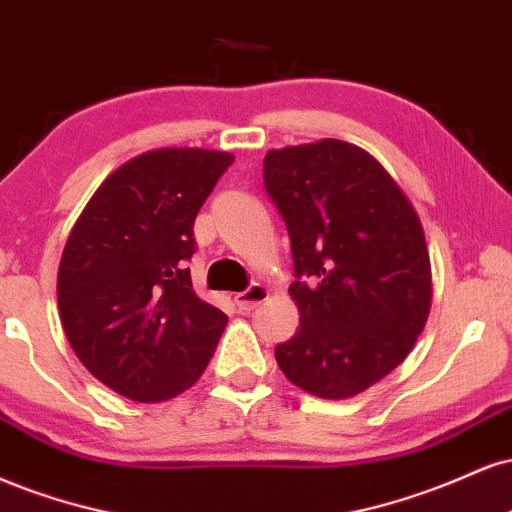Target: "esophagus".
Wrapping results in <instances>:
<instances>
[{
	"mask_svg": "<svg viewBox=\"0 0 512 512\" xmlns=\"http://www.w3.org/2000/svg\"><path fill=\"white\" fill-rule=\"evenodd\" d=\"M268 299V287L261 285V282H254V285L249 287V290L234 294V304L239 306V311H244V314H249V311H254L258 304H263Z\"/></svg>",
	"mask_w": 512,
	"mask_h": 512,
	"instance_id": "esophagus-1",
	"label": "esophagus"
}]
</instances>
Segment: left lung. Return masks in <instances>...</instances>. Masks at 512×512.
Listing matches in <instances>:
<instances>
[{
  "label": "left lung",
  "mask_w": 512,
  "mask_h": 512,
  "mask_svg": "<svg viewBox=\"0 0 512 512\" xmlns=\"http://www.w3.org/2000/svg\"><path fill=\"white\" fill-rule=\"evenodd\" d=\"M263 184L292 242L299 330L275 347L297 388L347 400L412 352L429 318L417 210L374 155L340 138L268 150Z\"/></svg>",
  "instance_id": "1"
}]
</instances>
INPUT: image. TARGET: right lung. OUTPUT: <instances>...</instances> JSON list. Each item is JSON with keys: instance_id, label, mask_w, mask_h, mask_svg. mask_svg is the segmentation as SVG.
Segmentation results:
<instances>
[{"instance_id": "right-lung-1", "label": "right lung", "mask_w": 512, "mask_h": 512, "mask_svg": "<svg viewBox=\"0 0 512 512\" xmlns=\"http://www.w3.org/2000/svg\"><path fill=\"white\" fill-rule=\"evenodd\" d=\"M234 155L158 148L98 186L66 239L57 302L71 350L114 393L177 398L201 378L227 316L191 287L194 220Z\"/></svg>"}]
</instances>
